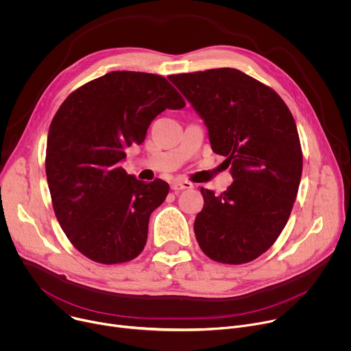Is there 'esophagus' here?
Returning a JSON list of instances; mask_svg holds the SVG:
<instances>
[{"label":"esophagus","instance_id":"esophagus-1","mask_svg":"<svg viewBox=\"0 0 351 351\" xmlns=\"http://www.w3.org/2000/svg\"><path fill=\"white\" fill-rule=\"evenodd\" d=\"M172 190L175 193H179L180 190H187V189H193V183L190 182H182V180H175L172 184H171Z\"/></svg>","mask_w":351,"mask_h":351}]
</instances>
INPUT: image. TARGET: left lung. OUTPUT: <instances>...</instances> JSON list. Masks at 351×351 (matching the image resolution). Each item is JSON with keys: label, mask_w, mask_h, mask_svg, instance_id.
<instances>
[{"label": "left lung", "mask_w": 351, "mask_h": 351, "mask_svg": "<svg viewBox=\"0 0 351 351\" xmlns=\"http://www.w3.org/2000/svg\"><path fill=\"white\" fill-rule=\"evenodd\" d=\"M169 80L204 119L213 152L226 157L234 179L221 194L202 187L198 245L217 263L253 261L282 233L298 191L303 152L294 118L275 90L239 69Z\"/></svg>", "instance_id": "8db88e82"}]
</instances>
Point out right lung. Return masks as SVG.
I'll list each match as a JSON object with an SVG mask.
<instances>
[{
	"label": "right lung",
	"instance_id": "1",
	"mask_svg": "<svg viewBox=\"0 0 351 351\" xmlns=\"http://www.w3.org/2000/svg\"><path fill=\"white\" fill-rule=\"evenodd\" d=\"M184 106L164 76L129 71L97 77L61 104L48 130L45 173L56 217L84 257L112 265L143 252L149 215L169 184L137 180L119 162L157 115Z\"/></svg>",
	"mask_w": 351,
	"mask_h": 351
}]
</instances>
